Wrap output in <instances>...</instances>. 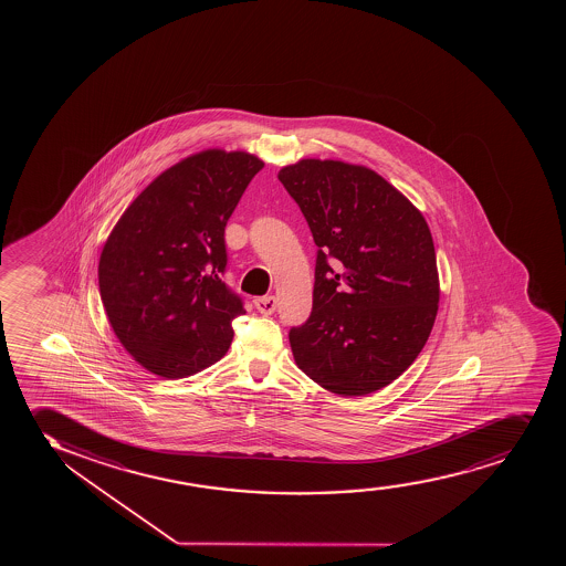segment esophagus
<instances>
[{"mask_svg": "<svg viewBox=\"0 0 566 566\" xmlns=\"http://www.w3.org/2000/svg\"><path fill=\"white\" fill-rule=\"evenodd\" d=\"M254 307L259 310L262 315H272L275 312V307H277V302L273 296H260V298H254Z\"/></svg>", "mask_w": 566, "mask_h": 566, "instance_id": "obj_1", "label": "esophagus"}]
</instances>
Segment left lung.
<instances>
[{"instance_id": "1", "label": "left lung", "mask_w": 566, "mask_h": 566, "mask_svg": "<svg viewBox=\"0 0 566 566\" xmlns=\"http://www.w3.org/2000/svg\"><path fill=\"white\" fill-rule=\"evenodd\" d=\"M317 245L313 310L289 332L294 360L344 397L410 368L434 325L440 285L429 224L376 171L300 160L280 171Z\"/></svg>"}]
</instances>
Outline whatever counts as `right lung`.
Returning a JSON list of instances; mask_svg holds the SVG:
<instances>
[{"label": "right lung", "instance_id": "add662e5", "mask_svg": "<svg viewBox=\"0 0 566 566\" xmlns=\"http://www.w3.org/2000/svg\"><path fill=\"white\" fill-rule=\"evenodd\" d=\"M264 163L203 150L166 169L124 211L99 256L111 326L137 363L177 379L228 352L243 300L224 283L230 214Z\"/></svg>", "mask_w": 566, "mask_h": 566}]
</instances>
